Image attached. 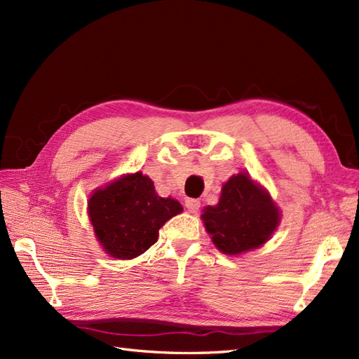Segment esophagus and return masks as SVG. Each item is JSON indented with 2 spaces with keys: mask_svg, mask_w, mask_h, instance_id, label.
Segmentation results:
<instances>
[{
  "mask_svg": "<svg viewBox=\"0 0 359 359\" xmlns=\"http://www.w3.org/2000/svg\"><path fill=\"white\" fill-rule=\"evenodd\" d=\"M186 206L190 212H198L201 208V202L198 199H187Z\"/></svg>",
  "mask_w": 359,
  "mask_h": 359,
  "instance_id": "1",
  "label": "esophagus"
}]
</instances>
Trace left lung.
<instances>
[{
    "label": "left lung",
    "mask_w": 359,
    "mask_h": 359,
    "mask_svg": "<svg viewBox=\"0 0 359 359\" xmlns=\"http://www.w3.org/2000/svg\"><path fill=\"white\" fill-rule=\"evenodd\" d=\"M205 229L224 255H241L265 244L280 223L269 193L241 172L223 184L219 203L202 214Z\"/></svg>",
    "instance_id": "1"
}]
</instances>
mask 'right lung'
Instances as JSON below:
<instances>
[{
	"mask_svg": "<svg viewBox=\"0 0 359 359\" xmlns=\"http://www.w3.org/2000/svg\"><path fill=\"white\" fill-rule=\"evenodd\" d=\"M182 212L172 198H160L154 182L142 172L128 173L97 189L88 201V215L97 241L115 259L137 257L157 243L160 227Z\"/></svg>",
	"mask_w": 359,
	"mask_h": 359,
	"instance_id": "add662e5",
	"label": "right lung"
}]
</instances>
